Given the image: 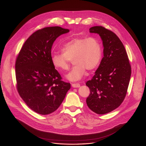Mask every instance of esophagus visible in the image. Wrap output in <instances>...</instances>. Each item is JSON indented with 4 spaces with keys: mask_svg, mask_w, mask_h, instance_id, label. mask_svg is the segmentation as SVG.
<instances>
[{
    "mask_svg": "<svg viewBox=\"0 0 146 146\" xmlns=\"http://www.w3.org/2000/svg\"><path fill=\"white\" fill-rule=\"evenodd\" d=\"M72 86L73 88H79L80 86V84L78 83H76V84H72Z\"/></svg>",
    "mask_w": 146,
    "mask_h": 146,
    "instance_id": "1",
    "label": "esophagus"
}]
</instances>
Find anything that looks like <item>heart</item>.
<instances>
[{
  "mask_svg": "<svg viewBox=\"0 0 146 146\" xmlns=\"http://www.w3.org/2000/svg\"><path fill=\"white\" fill-rule=\"evenodd\" d=\"M61 53L52 54L53 66L59 71L69 70L72 60L75 66L67 75L71 81L80 80L89 71L99 66L102 57V48L99 41L94 37L74 38L63 44Z\"/></svg>",
  "mask_w": 146,
  "mask_h": 146,
  "instance_id": "1",
  "label": "heart"
}]
</instances>
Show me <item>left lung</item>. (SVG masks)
Here are the masks:
<instances>
[{
  "instance_id": "obj_1",
  "label": "left lung",
  "mask_w": 146,
  "mask_h": 146,
  "mask_svg": "<svg viewBox=\"0 0 146 146\" xmlns=\"http://www.w3.org/2000/svg\"><path fill=\"white\" fill-rule=\"evenodd\" d=\"M99 34L104 46V57L91 80L86 99L88 107L98 114H105L118 108L125 99L131 75V66L125 47L111 30L102 26L89 29Z\"/></svg>"
}]
</instances>
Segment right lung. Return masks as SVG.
Returning <instances> with one entry per match:
<instances>
[{
  "instance_id": "add662e5",
  "label": "right lung",
  "mask_w": 146,
  "mask_h": 146,
  "mask_svg": "<svg viewBox=\"0 0 146 146\" xmlns=\"http://www.w3.org/2000/svg\"><path fill=\"white\" fill-rule=\"evenodd\" d=\"M68 29L48 27L34 32L16 58V86L26 104L42 115L54 112L71 88L62 80L51 61L53 42Z\"/></svg>"
}]
</instances>
